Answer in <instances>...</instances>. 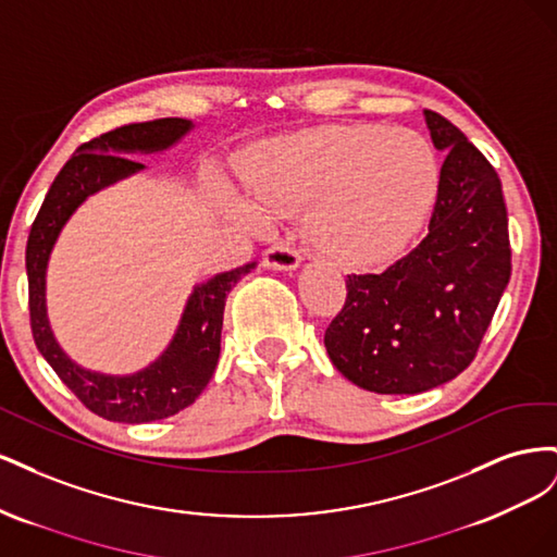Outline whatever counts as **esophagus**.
<instances>
[{
	"mask_svg": "<svg viewBox=\"0 0 557 557\" xmlns=\"http://www.w3.org/2000/svg\"><path fill=\"white\" fill-rule=\"evenodd\" d=\"M262 262L269 269H278V272H293V269L299 267L301 258L295 248L285 246V244H276V246L264 250Z\"/></svg>",
	"mask_w": 557,
	"mask_h": 557,
	"instance_id": "esophagus-1",
	"label": "esophagus"
}]
</instances>
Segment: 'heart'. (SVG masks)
<instances>
[{
	"label": "heart",
	"mask_w": 557,
	"mask_h": 557,
	"mask_svg": "<svg viewBox=\"0 0 557 557\" xmlns=\"http://www.w3.org/2000/svg\"><path fill=\"white\" fill-rule=\"evenodd\" d=\"M248 199L221 205L252 230L307 211L315 250L344 267L391 258L423 225L440 188V160L420 132L385 125H325L250 146L239 160Z\"/></svg>",
	"instance_id": "obj_1"
}]
</instances>
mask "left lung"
Returning a JSON list of instances; mask_svg holds the SVG:
<instances>
[{"mask_svg": "<svg viewBox=\"0 0 557 557\" xmlns=\"http://www.w3.org/2000/svg\"><path fill=\"white\" fill-rule=\"evenodd\" d=\"M425 123L446 153L428 237L381 274H348L325 330L332 364L379 395L425 393L465 372L511 278L495 166L444 115L425 109Z\"/></svg>", "mask_w": 557, "mask_h": 557, "instance_id": "8db88e82", "label": "left lung"}]
</instances>
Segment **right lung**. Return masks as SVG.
Here are the masks:
<instances>
[{"instance_id":"right-lung-1","label":"right lung","mask_w":557,"mask_h":557,"mask_svg":"<svg viewBox=\"0 0 557 557\" xmlns=\"http://www.w3.org/2000/svg\"><path fill=\"white\" fill-rule=\"evenodd\" d=\"M190 129L193 123L185 117H160V121L115 127L83 144L50 185L29 230L25 264L29 283V325L35 344L46 362L55 369L60 381L92 413L113 423H150V420L170 418L190 407L201 395L221 356L225 299L256 262L195 285L174 339L162 356L137 374L109 376L78 367L55 342L46 313L48 258L64 223L83 201L107 185L144 170L141 162L127 156L170 148Z\"/></svg>"}]
</instances>
